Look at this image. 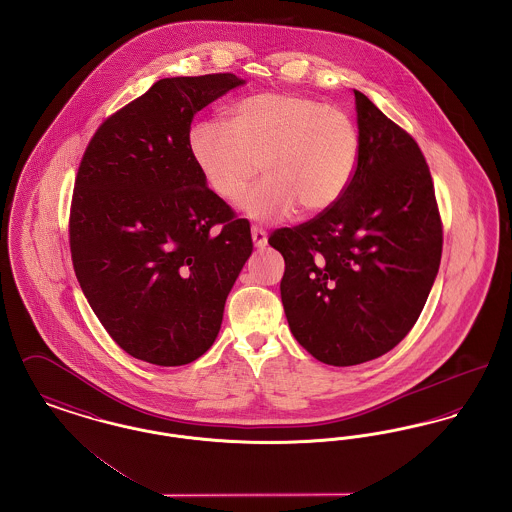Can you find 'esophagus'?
Instances as JSON below:
<instances>
[{
    "label": "esophagus",
    "instance_id": "esophagus-1",
    "mask_svg": "<svg viewBox=\"0 0 512 512\" xmlns=\"http://www.w3.org/2000/svg\"><path fill=\"white\" fill-rule=\"evenodd\" d=\"M252 243L256 248H266L268 244V233L260 227H252Z\"/></svg>",
    "mask_w": 512,
    "mask_h": 512
}]
</instances>
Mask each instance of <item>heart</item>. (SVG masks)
I'll use <instances>...</instances> for the list:
<instances>
[{"instance_id": "obj_1", "label": "heart", "mask_w": 512, "mask_h": 512, "mask_svg": "<svg viewBox=\"0 0 512 512\" xmlns=\"http://www.w3.org/2000/svg\"><path fill=\"white\" fill-rule=\"evenodd\" d=\"M189 152L206 187L237 202L260 173L243 210L258 221L318 216L341 200L356 171L360 138L349 115L308 96L262 92L227 111V127L200 121Z\"/></svg>"}]
</instances>
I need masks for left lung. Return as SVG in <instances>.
<instances>
[{"label":"left lung","mask_w":512,"mask_h":512,"mask_svg":"<svg viewBox=\"0 0 512 512\" xmlns=\"http://www.w3.org/2000/svg\"><path fill=\"white\" fill-rule=\"evenodd\" d=\"M360 152L337 204L271 233L285 258L281 300L296 341L329 366L397 347L435 281L443 225L416 140L354 90Z\"/></svg>","instance_id":"1"}]
</instances>
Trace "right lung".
Wrapping results in <instances>:
<instances>
[{
  "label": "right lung",
  "mask_w": 512,
  "mask_h": 512,
  "mask_svg": "<svg viewBox=\"0 0 512 512\" xmlns=\"http://www.w3.org/2000/svg\"><path fill=\"white\" fill-rule=\"evenodd\" d=\"M243 82L162 79L109 115L84 150L73 268L109 337L138 360L183 366L210 349L252 254L250 223L206 187L189 152L192 117Z\"/></svg>",
  "instance_id": "obj_1"
}]
</instances>
